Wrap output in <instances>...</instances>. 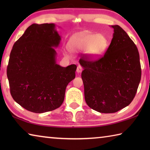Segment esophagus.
Segmentation results:
<instances>
[{"mask_svg": "<svg viewBox=\"0 0 150 150\" xmlns=\"http://www.w3.org/2000/svg\"><path fill=\"white\" fill-rule=\"evenodd\" d=\"M82 70H83L82 66L80 65H79L77 66V72L78 73H81V71H82Z\"/></svg>", "mask_w": 150, "mask_h": 150, "instance_id": "34e87169", "label": "esophagus"}]
</instances>
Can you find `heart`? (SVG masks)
<instances>
[{"label": "heart", "instance_id": "obj_1", "mask_svg": "<svg viewBox=\"0 0 150 150\" xmlns=\"http://www.w3.org/2000/svg\"><path fill=\"white\" fill-rule=\"evenodd\" d=\"M107 45L103 35L81 33L69 40V47L76 52H87L91 57H96L103 54Z\"/></svg>", "mask_w": 150, "mask_h": 150}]
</instances>
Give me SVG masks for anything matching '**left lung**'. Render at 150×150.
<instances>
[{
	"mask_svg": "<svg viewBox=\"0 0 150 150\" xmlns=\"http://www.w3.org/2000/svg\"><path fill=\"white\" fill-rule=\"evenodd\" d=\"M111 27L113 38L105 55L96 60L83 55L79 59L86 103L101 113L116 112L130 105L142 75L136 45L120 26Z\"/></svg>",
	"mask_w": 150,
	"mask_h": 150,
	"instance_id": "8db88e82",
	"label": "left lung"
}]
</instances>
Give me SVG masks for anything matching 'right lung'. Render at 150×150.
Here are the masks:
<instances>
[{
	"mask_svg": "<svg viewBox=\"0 0 150 150\" xmlns=\"http://www.w3.org/2000/svg\"><path fill=\"white\" fill-rule=\"evenodd\" d=\"M61 37L54 24H33L12 47L7 66L10 91L24 108L43 113L59 108L77 66L56 63Z\"/></svg>",
	"mask_w": 150,
	"mask_h": 150,
	"instance_id": "obj_1",
	"label": "right lung"
}]
</instances>
